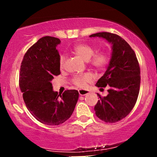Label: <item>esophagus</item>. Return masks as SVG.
<instances>
[{"instance_id": "1", "label": "esophagus", "mask_w": 157, "mask_h": 157, "mask_svg": "<svg viewBox=\"0 0 157 157\" xmlns=\"http://www.w3.org/2000/svg\"><path fill=\"white\" fill-rule=\"evenodd\" d=\"M79 94H80V96H85L86 94H89V91L87 90H83V89H80L79 90Z\"/></svg>"}]
</instances>
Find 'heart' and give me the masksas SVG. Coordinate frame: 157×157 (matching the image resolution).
I'll use <instances>...</instances> for the list:
<instances>
[{"mask_svg": "<svg viewBox=\"0 0 157 157\" xmlns=\"http://www.w3.org/2000/svg\"><path fill=\"white\" fill-rule=\"evenodd\" d=\"M74 53L82 58L85 61H89L94 54V48L92 46L87 44H78L74 47ZM109 60V56L105 52H100L97 54L90 60L91 63L97 68H102L105 66ZM65 64V57L62 55L60 58V67L63 68ZM92 80L91 75L89 74H85L82 75L76 76L74 78L73 82L77 86L83 88L86 86L87 82H89Z\"/></svg>", "mask_w": 157, "mask_h": 157, "instance_id": "b5f03b06", "label": "heart"}]
</instances>
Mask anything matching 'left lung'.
I'll use <instances>...</instances> for the list:
<instances>
[{
    "label": "left lung",
    "instance_id": "8db88e82",
    "mask_svg": "<svg viewBox=\"0 0 157 157\" xmlns=\"http://www.w3.org/2000/svg\"><path fill=\"white\" fill-rule=\"evenodd\" d=\"M105 39L111 45V54L105 72L96 86H108V95L94 106L97 117L105 122H116L125 117L136 103L140 92V68L134 50L121 37L110 32L89 36Z\"/></svg>",
    "mask_w": 157,
    "mask_h": 157
}]
</instances>
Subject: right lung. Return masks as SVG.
I'll use <instances>...</instances> for the list:
<instances>
[{
    "instance_id": "obj_1",
    "label": "right lung",
    "mask_w": 157,
    "mask_h": 157,
    "mask_svg": "<svg viewBox=\"0 0 157 157\" xmlns=\"http://www.w3.org/2000/svg\"><path fill=\"white\" fill-rule=\"evenodd\" d=\"M60 43L50 36L39 39L25 54L20 71V89L27 109L36 120L48 125L66 122L79 97L77 90L63 94L53 90L52 80L60 74V56L56 48Z\"/></svg>"
}]
</instances>
